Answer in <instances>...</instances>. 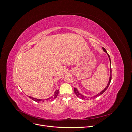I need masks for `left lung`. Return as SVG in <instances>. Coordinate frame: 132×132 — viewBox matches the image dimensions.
<instances>
[{
    "instance_id": "left-lung-1",
    "label": "left lung",
    "mask_w": 132,
    "mask_h": 132,
    "mask_svg": "<svg viewBox=\"0 0 132 132\" xmlns=\"http://www.w3.org/2000/svg\"><path fill=\"white\" fill-rule=\"evenodd\" d=\"M103 50H104V51L105 52H106V53H107L106 52V51L105 50V49L104 48H103ZM107 54H108V56H109V60H110V63H111V60H110V56H109V55L107 53ZM111 73H112V70H111V75H110V79H109V82H108V85L106 86V87H105V88L103 90V91H102L101 92H100V93H99L98 95H96V96H94L93 97L94 98H95V97H97V96H100V95H101L102 93H103L105 91V90L108 89V88L109 87V85H110V82H111V79H112V75H111ZM74 92H75V94H76V95L78 97H79V98H80V99H86V97H85V96H82L81 94H80L79 92H78V91L77 90V89H76V88H74Z\"/></svg>"
}]
</instances>
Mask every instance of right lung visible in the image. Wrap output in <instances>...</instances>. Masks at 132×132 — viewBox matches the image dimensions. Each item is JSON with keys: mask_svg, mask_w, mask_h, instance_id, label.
I'll use <instances>...</instances> for the list:
<instances>
[{"mask_svg": "<svg viewBox=\"0 0 132 132\" xmlns=\"http://www.w3.org/2000/svg\"><path fill=\"white\" fill-rule=\"evenodd\" d=\"M59 90H56V91H55V92H54V95H53L51 98H49V99H46V100L52 101L53 100H54V99H55L56 97H57V96H58V95H59ZM29 97L30 99H31L32 100H33V101H35V102H40V101H41L42 100H41V99H39L33 98V97ZM43 101H44V100H43Z\"/></svg>", "mask_w": 132, "mask_h": 132, "instance_id": "obj_1", "label": "right lung"}]
</instances>
